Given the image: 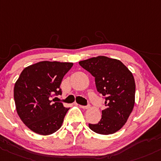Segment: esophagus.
<instances>
[{"mask_svg":"<svg viewBox=\"0 0 161 161\" xmlns=\"http://www.w3.org/2000/svg\"><path fill=\"white\" fill-rule=\"evenodd\" d=\"M79 106H80V107L82 108V109H89V106H81V105H79Z\"/></svg>","mask_w":161,"mask_h":161,"instance_id":"1","label":"esophagus"}]
</instances>
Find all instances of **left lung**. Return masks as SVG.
Instances as JSON below:
<instances>
[{"mask_svg": "<svg viewBox=\"0 0 161 161\" xmlns=\"http://www.w3.org/2000/svg\"><path fill=\"white\" fill-rule=\"evenodd\" d=\"M79 65L95 77L97 91L106 97V108L96 124H89L95 133L113 134L127 121L135 104L134 77L128 68L118 59L106 56L80 61Z\"/></svg>", "mask_w": 161, "mask_h": 161, "instance_id": "8db88e82", "label": "left lung"}]
</instances>
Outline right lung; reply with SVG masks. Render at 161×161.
Masks as SVG:
<instances>
[{
  "label": "right lung",
  "mask_w": 161,
  "mask_h": 161,
  "mask_svg": "<svg viewBox=\"0 0 161 161\" xmlns=\"http://www.w3.org/2000/svg\"><path fill=\"white\" fill-rule=\"evenodd\" d=\"M73 65L72 62L42 61L26 67L14 88L15 107L20 119L34 133L50 135L62 126L69 108L52 103L61 95V82ZM54 101V99H53Z\"/></svg>",
  "instance_id": "obj_1"
}]
</instances>
